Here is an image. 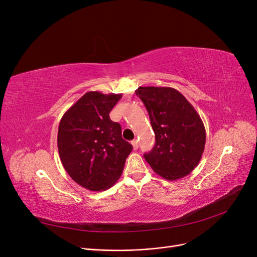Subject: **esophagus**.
Here are the masks:
<instances>
[{
    "mask_svg": "<svg viewBox=\"0 0 257 257\" xmlns=\"http://www.w3.org/2000/svg\"><path fill=\"white\" fill-rule=\"evenodd\" d=\"M132 146H133V149L134 150L138 149V141H137V139H134V141H132Z\"/></svg>",
    "mask_w": 257,
    "mask_h": 257,
    "instance_id": "1",
    "label": "esophagus"
}]
</instances>
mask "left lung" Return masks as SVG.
Masks as SVG:
<instances>
[{
	"mask_svg": "<svg viewBox=\"0 0 257 257\" xmlns=\"http://www.w3.org/2000/svg\"><path fill=\"white\" fill-rule=\"evenodd\" d=\"M155 135L152 151L145 153L151 168L166 180L192 173L205 150L206 130L199 114L180 92L169 87H139Z\"/></svg>",
	"mask_w": 257,
	"mask_h": 257,
	"instance_id": "left-lung-1",
	"label": "left lung"
}]
</instances>
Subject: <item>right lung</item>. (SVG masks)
Returning a JSON list of instances; mask_svg holds the SVG:
<instances>
[{
  "mask_svg": "<svg viewBox=\"0 0 257 257\" xmlns=\"http://www.w3.org/2000/svg\"><path fill=\"white\" fill-rule=\"evenodd\" d=\"M122 94L90 91L63 114L59 124L58 150L67 174L90 191H105L119 180L132 152L119 123L109 112Z\"/></svg>",
  "mask_w": 257,
  "mask_h": 257,
  "instance_id": "add662e5",
  "label": "right lung"
}]
</instances>
